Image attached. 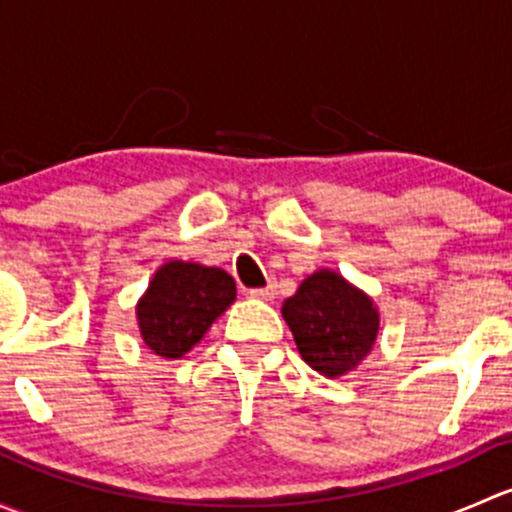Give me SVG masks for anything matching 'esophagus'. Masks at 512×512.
Returning <instances> with one entry per match:
<instances>
[{"label": "esophagus", "mask_w": 512, "mask_h": 512, "mask_svg": "<svg viewBox=\"0 0 512 512\" xmlns=\"http://www.w3.org/2000/svg\"><path fill=\"white\" fill-rule=\"evenodd\" d=\"M252 297L255 299H265V302H270V299H275V285H267V287H260V289H252Z\"/></svg>", "instance_id": "obj_1"}]
</instances>
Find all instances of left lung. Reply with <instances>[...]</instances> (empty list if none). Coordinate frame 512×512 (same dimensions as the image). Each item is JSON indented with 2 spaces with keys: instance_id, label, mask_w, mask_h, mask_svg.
<instances>
[{
  "instance_id": "8db88e82",
  "label": "left lung",
  "mask_w": 512,
  "mask_h": 512,
  "mask_svg": "<svg viewBox=\"0 0 512 512\" xmlns=\"http://www.w3.org/2000/svg\"><path fill=\"white\" fill-rule=\"evenodd\" d=\"M297 352L327 379L354 371L379 337V307L339 272H312L282 304Z\"/></svg>"
}]
</instances>
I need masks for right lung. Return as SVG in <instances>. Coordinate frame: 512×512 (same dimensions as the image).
Returning <instances> with one entry per match:
<instances>
[{"label":"right lung","instance_id":"add662e5","mask_svg":"<svg viewBox=\"0 0 512 512\" xmlns=\"http://www.w3.org/2000/svg\"><path fill=\"white\" fill-rule=\"evenodd\" d=\"M235 294V280L220 267L168 260L136 304L143 344L163 359H180L200 344Z\"/></svg>","mask_w":512,"mask_h":512}]
</instances>
